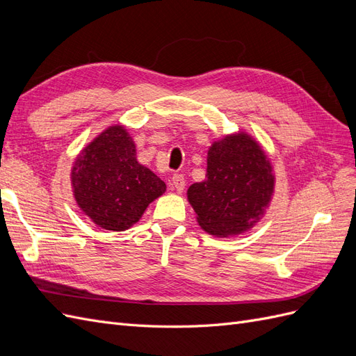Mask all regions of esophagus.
I'll use <instances>...</instances> for the list:
<instances>
[{
    "label": "esophagus",
    "instance_id": "esophagus-1",
    "mask_svg": "<svg viewBox=\"0 0 356 356\" xmlns=\"http://www.w3.org/2000/svg\"><path fill=\"white\" fill-rule=\"evenodd\" d=\"M170 186L174 187L178 193H182V190H184V187H186L184 177H182L181 174H175L170 179Z\"/></svg>",
    "mask_w": 356,
    "mask_h": 356
}]
</instances>
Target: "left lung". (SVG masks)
Segmentation results:
<instances>
[{
  "label": "left lung",
  "mask_w": 356,
  "mask_h": 356,
  "mask_svg": "<svg viewBox=\"0 0 356 356\" xmlns=\"http://www.w3.org/2000/svg\"><path fill=\"white\" fill-rule=\"evenodd\" d=\"M275 193L273 166L246 132L225 135L208 149L207 179L187 190L200 227L218 238L238 236L260 221Z\"/></svg>",
  "instance_id": "1"
}]
</instances>
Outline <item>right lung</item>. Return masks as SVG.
Returning a JSON list of instances; mask_svg holds the SVG:
<instances>
[{
  "mask_svg": "<svg viewBox=\"0 0 356 356\" xmlns=\"http://www.w3.org/2000/svg\"><path fill=\"white\" fill-rule=\"evenodd\" d=\"M75 202L104 230L123 232L166 191L154 172L136 160V147L123 124L106 127L75 159L71 169Z\"/></svg>",
  "mask_w": 356,
  "mask_h": 356,
  "instance_id": "right-lung-1",
  "label": "right lung"
}]
</instances>
